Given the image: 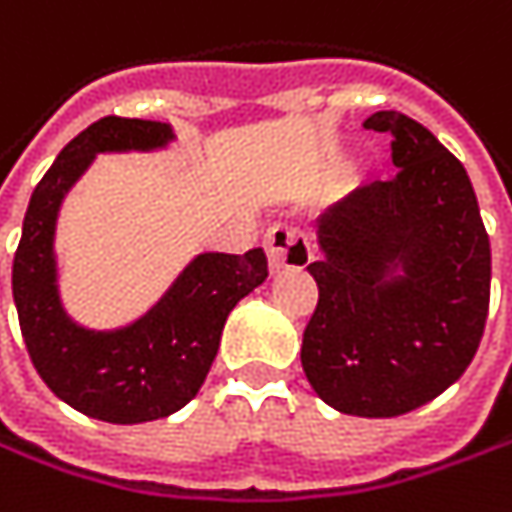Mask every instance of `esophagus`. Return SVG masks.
Instances as JSON below:
<instances>
[{
	"instance_id": "obj_1",
	"label": "esophagus",
	"mask_w": 512,
	"mask_h": 512,
	"mask_svg": "<svg viewBox=\"0 0 512 512\" xmlns=\"http://www.w3.org/2000/svg\"><path fill=\"white\" fill-rule=\"evenodd\" d=\"M265 250H268V262L273 273L288 268H305L311 262V256H314L311 236L296 224L270 227L268 236H265Z\"/></svg>"
}]
</instances>
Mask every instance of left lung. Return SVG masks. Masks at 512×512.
Here are the masks:
<instances>
[{
  "label": "left lung",
  "instance_id": "1",
  "mask_svg": "<svg viewBox=\"0 0 512 512\" xmlns=\"http://www.w3.org/2000/svg\"><path fill=\"white\" fill-rule=\"evenodd\" d=\"M366 129L392 135V181L357 187L317 224L308 273L320 302L302 369L337 412L395 418L449 389L473 363L490 308V239L464 164L400 112Z\"/></svg>",
  "mask_w": 512,
  "mask_h": 512
}]
</instances>
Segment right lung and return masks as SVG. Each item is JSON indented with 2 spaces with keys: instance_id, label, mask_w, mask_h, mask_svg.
I'll return each instance as SVG.
<instances>
[{
  "instance_id": "obj_1",
  "label": "right lung",
  "mask_w": 512,
  "mask_h": 512,
  "mask_svg": "<svg viewBox=\"0 0 512 512\" xmlns=\"http://www.w3.org/2000/svg\"><path fill=\"white\" fill-rule=\"evenodd\" d=\"M172 129L158 120L100 117L42 175L13 256V302L31 363L54 395L106 423L167 418L198 395L216 360L227 314L268 279L262 247L201 253L161 302L126 328L89 331L68 320L57 294L54 230L65 192L97 152L161 149Z\"/></svg>"
}]
</instances>
